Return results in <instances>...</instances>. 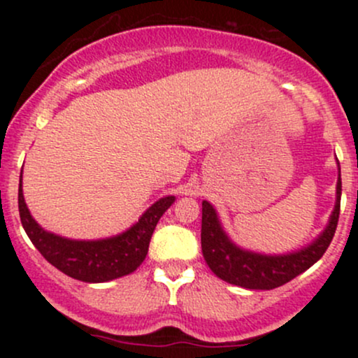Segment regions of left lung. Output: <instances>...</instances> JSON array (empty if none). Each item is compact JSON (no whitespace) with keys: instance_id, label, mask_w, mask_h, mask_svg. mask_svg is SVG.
Segmentation results:
<instances>
[{"instance_id":"left-lung-1","label":"left lung","mask_w":358,"mask_h":358,"mask_svg":"<svg viewBox=\"0 0 358 358\" xmlns=\"http://www.w3.org/2000/svg\"><path fill=\"white\" fill-rule=\"evenodd\" d=\"M340 196H342V178L336 182V202L328 225L310 245L289 254L268 256L252 250L241 249L229 239L222 229L215 208L207 200L202 202V252L208 268L215 276L231 285L245 289H274L291 279L299 276L323 256L334 239L340 215Z\"/></svg>"}]
</instances>
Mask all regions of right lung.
<instances>
[{
    "label": "right lung",
    "mask_w": 358,
    "mask_h": 358,
    "mask_svg": "<svg viewBox=\"0 0 358 358\" xmlns=\"http://www.w3.org/2000/svg\"><path fill=\"white\" fill-rule=\"evenodd\" d=\"M173 202L175 196L159 199L133 227L119 236L99 241H72L47 232L36 224L24 203L20 175L18 208L24 232L52 266L84 282L113 281L136 271L145 261L156 224Z\"/></svg>",
    "instance_id": "add662e5"
}]
</instances>
